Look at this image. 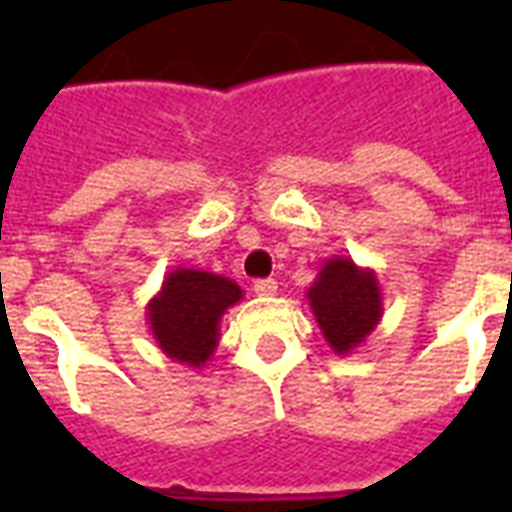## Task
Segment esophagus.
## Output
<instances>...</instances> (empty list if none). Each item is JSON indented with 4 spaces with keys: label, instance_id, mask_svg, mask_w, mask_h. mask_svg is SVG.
Here are the masks:
<instances>
[{
    "label": "esophagus",
    "instance_id": "obj_1",
    "mask_svg": "<svg viewBox=\"0 0 512 512\" xmlns=\"http://www.w3.org/2000/svg\"><path fill=\"white\" fill-rule=\"evenodd\" d=\"M276 289H279V284H276V281H273V279L255 281V292L260 297H273V295H276Z\"/></svg>",
    "mask_w": 512,
    "mask_h": 512
}]
</instances>
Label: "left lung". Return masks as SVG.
<instances>
[{"label":"left lung","mask_w":512,"mask_h":512,"mask_svg":"<svg viewBox=\"0 0 512 512\" xmlns=\"http://www.w3.org/2000/svg\"><path fill=\"white\" fill-rule=\"evenodd\" d=\"M316 324L337 356L361 348L382 319V287L372 268H361L353 257L324 260L308 292Z\"/></svg>","instance_id":"8db88e82"}]
</instances>
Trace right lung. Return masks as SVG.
Returning <instances> with one entry per match:
<instances>
[{"label":"right lung","mask_w":512,"mask_h":512,"mask_svg":"<svg viewBox=\"0 0 512 512\" xmlns=\"http://www.w3.org/2000/svg\"><path fill=\"white\" fill-rule=\"evenodd\" d=\"M241 297L239 284L220 273L172 268L146 305L148 329L164 356L201 369L215 356L223 313Z\"/></svg>","instance_id":"obj_1"}]
</instances>
